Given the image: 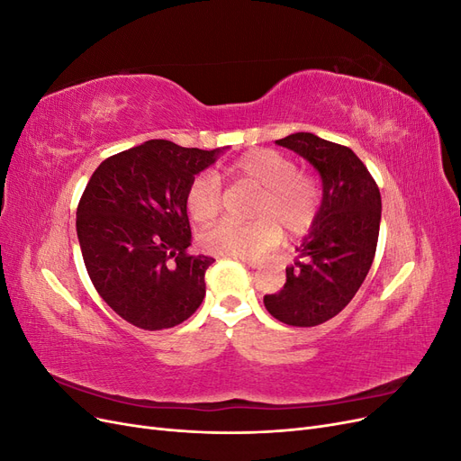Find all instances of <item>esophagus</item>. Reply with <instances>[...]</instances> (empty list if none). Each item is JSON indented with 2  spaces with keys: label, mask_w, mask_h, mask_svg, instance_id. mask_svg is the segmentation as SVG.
I'll return each instance as SVG.
<instances>
[{
  "label": "esophagus",
  "mask_w": 461,
  "mask_h": 461,
  "mask_svg": "<svg viewBox=\"0 0 461 461\" xmlns=\"http://www.w3.org/2000/svg\"><path fill=\"white\" fill-rule=\"evenodd\" d=\"M240 261L246 265L249 269H259L261 267V261L254 259V258H240Z\"/></svg>",
  "instance_id": "1"
}]
</instances>
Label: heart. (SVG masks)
<instances>
[{"mask_svg":"<svg viewBox=\"0 0 461 461\" xmlns=\"http://www.w3.org/2000/svg\"><path fill=\"white\" fill-rule=\"evenodd\" d=\"M227 173L259 190L252 207L254 222L222 221L207 229L200 242L205 252L227 258H259L281 242L308 232L313 225L321 192L310 175L296 171V163L275 149H252L236 159ZM185 205L192 221H213L221 209V185L213 173L190 180Z\"/></svg>","mask_w":461,"mask_h":461,"instance_id":"heart-1","label":"heart"}]
</instances>
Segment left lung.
Segmentation results:
<instances>
[{
    "label": "left lung",
    "mask_w": 461,
    "mask_h": 461,
    "mask_svg": "<svg viewBox=\"0 0 461 461\" xmlns=\"http://www.w3.org/2000/svg\"><path fill=\"white\" fill-rule=\"evenodd\" d=\"M275 144L288 148L319 173L323 198L308 236L286 267V283L265 294L267 312L292 327H315L340 313L371 269L381 227V192L356 153L312 132Z\"/></svg>",
    "instance_id": "left-lung-1"
}]
</instances>
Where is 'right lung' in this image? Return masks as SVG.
I'll list each match as a JSON object with an SVG mask.
<instances>
[{
  "label": "right lung",
  "instance_id": "right-lung-1",
  "mask_svg": "<svg viewBox=\"0 0 461 461\" xmlns=\"http://www.w3.org/2000/svg\"><path fill=\"white\" fill-rule=\"evenodd\" d=\"M227 148L148 140L94 171L77 209V234L97 294L146 330L171 329L200 308L215 259L190 256L185 194Z\"/></svg>",
  "mask_w": 461,
  "mask_h": 461
}]
</instances>
